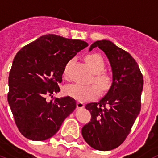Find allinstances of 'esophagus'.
I'll return each instance as SVG.
<instances>
[{
	"instance_id": "esophagus-1",
	"label": "esophagus",
	"mask_w": 158,
	"mask_h": 158,
	"mask_svg": "<svg viewBox=\"0 0 158 158\" xmlns=\"http://www.w3.org/2000/svg\"><path fill=\"white\" fill-rule=\"evenodd\" d=\"M84 107H85V104H84L82 102L79 101L77 103V109H82Z\"/></svg>"
}]
</instances>
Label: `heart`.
<instances>
[{"label": "heart", "instance_id": "1", "mask_svg": "<svg viewBox=\"0 0 158 158\" xmlns=\"http://www.w3.org/2000/svg\"><path fill=\"white\" fill-rule=\"evenodd\" d=\"M85 60L90 69L95 73V81L98 84L102 90H107L111 86V81L109 77L102 73L105 69V62L103 58L98 54H92L87 55ZM69 63L70 62L65 65L64 69L65 74ZM64 93L67 96L79 101H88L96 98L100 95V88L95 84L82 85L73 83L65 86Z\"/></svg>", "mask_w": 158, "mask_h": 158}]
</instances>
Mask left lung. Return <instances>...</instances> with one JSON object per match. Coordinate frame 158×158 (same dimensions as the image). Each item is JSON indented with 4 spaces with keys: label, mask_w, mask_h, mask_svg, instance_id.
I'll list each match as a JSON object with an SVG mask.
<instances>
[{
    "label": "left lung",
    "mask_w": 158,
    "mask_h": 158,
    "mask_svg": "<svg viewBox=\"0 0 158 158\" xmlns=\"http://www.w3.org/2000/svg\"><path fill=\"white\" fill-rule=\"evenodd\" d=\"M95 47L104 51L108 58L112 83L100 101L86 104L92 118L81 133L93 149L108 151L124 142L140 112L143 77L133 57L112 42H95L89 51Z\"/></svg>",
    "instance_id": "8db88e82"
}]
</instances>
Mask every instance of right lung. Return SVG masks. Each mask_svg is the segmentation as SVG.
<instances>
[{
    "label": "right lung",
    "instance_id": "obj_1",
    "mask_svg": "<svg viewBox=\"0 0 158 158\" xmlns=\"http://www.w3.org/2000/svg\"><path fill=\"white\" fill-rule=\"evenodd\" d=\"M86 42L49 34L38 38L16 54L8 77V102L19 132L27 139L43 141L59 130L76 108L69 96L48 102L47 96L60 92L58 84L66 64ZM52 97V96H51Z\"/></svg>",
    "mask_w": 158,
    "mask_h": 158
}]
</instances>
